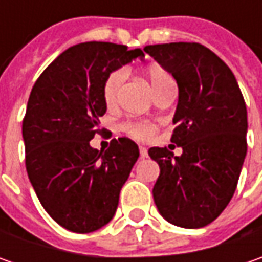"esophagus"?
<instances>
[{
  "instance_id": "esophagus-1",
  "label": "esophagus",
  "mask_w": 262,
  "mask_h": 262,
  "mask_svg": "<svg viewBox=\"0 0 262 262\" xmlns=\"http://www.w3.org/2000/svg\"><path fill=\"white\" fill-rule=\"evenodd\" d=\"M140 156L143 157V159H144V157H147L148 156V153H147V148L146 147H140Z\"/></svg>"
}]
</instances>
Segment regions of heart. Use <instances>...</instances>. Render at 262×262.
<instances>
[{
	"instance_id": "obj_1",
	"label": "heart",
	"mask_w": 262,
	"mask_h": 262,
	"mask_svg": "<svg viewBox=\"0 0 262 262\" xmlns=\"http://www.w3.org/2000/svg\"><path fill=\"white\" fill-rule=\"evenodd\" d=\"M126 78V70L121 68L114 71L111 76L106 78L105 84H103V97H105L106 105L112 106L115 105L118 100V96L121 92V87L124 84ZM146 78L148 81L150 87L153 89V92H157L160 87L167 84L169 81H173L172 76L167 73L166 70H163L162 67H150L146 71ZM128 131L137 138H148L153 134V128L147 125H129Z\"/></svg>"
}]
</instances>
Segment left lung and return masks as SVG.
Instances as JSON below:
<instances>
[{"instance_id": "obj_1", "label": "left lung", "mask_w": 262, "mask_h": 262, "mask_svg": "<svg viewBox=\"0 0 262 262\" xmlns=\"http://www.w3.org/2000/svg\"><path fill=\"white\" fill-rule=\"evenodd\" d=\"M176 80L179 96L170 141L182 148L151 147L160 167L153 188L159 213L185 229L210 225L235 194L247 156V106L230 68L200 43L144 48Z\"/></svg>"}]
</instances>
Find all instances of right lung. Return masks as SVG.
Segmentation results:
<instances>
[{
    "label": "right lung",
    "instance_id": "1",
    "mask_svg": "<svg viewBox=\"0 0 262 262\" xmlns=\"http://www.w3.org/2000/svg\"><path fill=\"white\" fill-rule=\"evenodd\" d=\"M143 56L140 48L78 43L49 64L32 89L23 121L26 169L46 213L67 230L90 233L115 216L138 146L118 138L97 151L90 140L106 112V78Z\"/></svg>",
    "mask_w": 262,
    "mask_h": 262
}]
</instances>
